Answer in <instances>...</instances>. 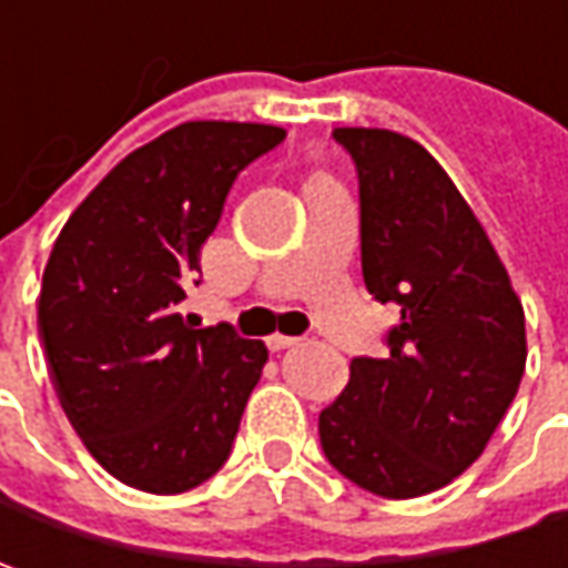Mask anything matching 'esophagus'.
Instances as JSON below:
<instances>
[{"label":"esophagus","instance_id":"esophagus-1","mask_svg":"<svg viewBox=\"0 0 568 568\" xmlns=\"http://www.w3.org/2000/svg\"><path fill=\"white\" fill-rule=\"evenodd\" d=\"M265 344H268V351H284V347H294L296 338H291V335H277V332H274V335H268Z\"/></svg>","mask_w":568,"mask_h":568}]
</instances>
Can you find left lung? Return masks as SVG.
Segmentation results:
<instances>
[{
  "label": "left lung",
  "mask_w": 568,
  "mask_h": 568,
  "mask_svg": "<svg viewBox=\"0 0 568 568\" xmlns=\"http://www.w3.org/2000/svg\"><path fill=\"white\" fill-rule=\"evenodd\" d=\"M361 180L366 291L398 306L388 357H354L318 414L322 452L363 490L410 499L487 448L525 373V310L439 161L388 129H335Z\"/></svg>",
  "instance_id": "1"
}]
</instances>
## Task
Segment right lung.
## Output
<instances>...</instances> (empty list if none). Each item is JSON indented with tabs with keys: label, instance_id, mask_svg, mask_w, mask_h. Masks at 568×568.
I'll use <instances>...</instances> for the list:
<instances>
[{
	"label": "right lung",
	"instance_id": "right-lung-1",
	"mask_svg": "<svg viewBox=\"0 0 568 568\" xmlns=\"http://www.w3.org/2000/svg\"><path fill=\"white\" fill-rule=\"evenodd\" d=\"M284 135L183 122L122 158L55 236L43 357L69 424L125 487L186 493L227 462L268 347L224 322L189 325L183 300L233 180Z\"/></svg>",
	"mask_w": 568,
	"mask_h": 568
}]
</instances>
